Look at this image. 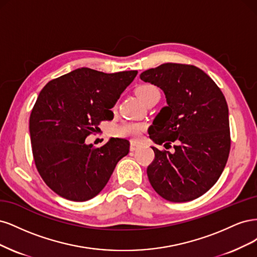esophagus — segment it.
I'll use <instances>...</instances> for the list:
<instances>
[{"mask_svg": "<svg viewBox=\"0 0 257 257\" xmlns=\"http://www.w3.org/2000/svg\"><path fill=\"white\" fill-rule=\"evenodd\" d=\"M139 147H140V145H139L138 143H136V142H132V143L130 144V151L135 152V151H137V150H138Z\"/></svg>", "mask_w": 257, "mask_h": 257, "instance_id": "esophagus-1", "label": "esophagus"}]
</instances>
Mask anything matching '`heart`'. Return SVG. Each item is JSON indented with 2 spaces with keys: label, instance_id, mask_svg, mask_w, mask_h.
<instances>
[{
  "label": "heart",
  "instance_id": "heart-1",
  "mask_svg": "<svg viewBox=\"0 0 257 257\" xmlns=\"http://www.w3.org/2000/svg\"><path fill=\"white\" fill-rule=\"evenodd\" d=\"M137 96L140 98V100L146 104L151 99L157 95H160L159 89L152 84H144L141 85L136 90ZM146 126L144 123L138 122H125L117 127L116 135L121 138H128L131 140H138L141 137V134L145 130Z\"/></svg>",
  "mask_w": 257,
  "mask_h": 257
}]
</instances>
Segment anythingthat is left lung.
Returning <instances> with one entry per match:
<instances>
[{"label": "left lung", "mask_w": 257, "mask_h": 257, "mask_svg": "<svg viewBox=\"0 0 257 257\" xmlns=\"http://www.w3.org/2000/svg\"><path fill=\"white\" fill-rule=\"evenodd\" d=\"M163 90L167 104L155 117L152 146L155 159L147 176L155 191L174 203L192 201L217 183L230 148L228 107L221 89L202 69L192 65L165 63L140 74Z\"/></svg>", "instance_id": "left-lung-1"}]
</instances>
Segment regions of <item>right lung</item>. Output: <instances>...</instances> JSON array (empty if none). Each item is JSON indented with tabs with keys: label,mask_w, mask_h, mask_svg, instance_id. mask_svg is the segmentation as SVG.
<instances>
[{
	"label": "right lung",
	"mask_w": 257,
	"mask_h": 257,
	"mask_svg": "<svg viewBox=\"0 0 257 257\" xmlns=\"http://www.w3.org/2000/svg\"><path fill=\"white\" fill-rule=\"evenodd\" d=\"M137 70L104 73L74 69L41 89L30 116V136L37 171L49 188L66 200L84 202L100 193L129 141L111 138L101 147L85 142L111 111Z\"/></svg>",
	"instance_id": "obj_1"
}]
</instances>
